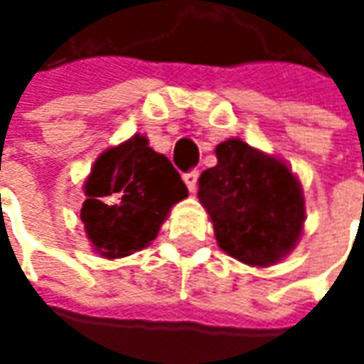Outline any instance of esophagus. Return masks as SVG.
I'll list each match as a JSON object with an SVG mask.
<instances>
[{"mask_svg": "<svg viewBox=\"0 0 364 364\" xmlns=\"http://www.w3.org/2000/svg\"><path fill=\"white\" fill-rule=\"evenodd\" d=\"M184 184L188 186L190 192H196V184H198V170H192L188 174H184Z\"/></svg>", "mask_w": 364, "mask_h": 364, "instance_id": "34e87169", "label": "esophagus"}]
</instances>
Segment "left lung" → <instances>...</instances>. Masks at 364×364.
<instances>
[{"mask_svg":"<svg viewBox=\"0 0 364 364\" xmlns=\"http://www.w3.org/2000/svg\"><path fill=\"white\" fill-rule=\"evenodd\" d=\"M217 166L198 178V198L218 247L247 265L269 267L296 247L306 206L286 164L241 139L217 146Z\"/></svg>","mask_w":364,"mask_h":364,"instance_id":"obj_1","label":"left lung"}]
</instances>
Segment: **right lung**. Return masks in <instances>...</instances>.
<instances>
[{"label": "right lung", "mask_w": 364, "mask_h": 364, "mask_svg": "<svg viewBox=\"0 0 364 364\" xmlns=\"http://www.w3.org/2000/svg\"><path fill=\"white\" fill-rule=\"evenodd\" d=\"M85 194L80 220L87 237L97 253L117 259L151 243L188 188L164 154L144 135H133L97 158Z\"/></svg>", "instance_id": "add662e5"}]
</instances>
